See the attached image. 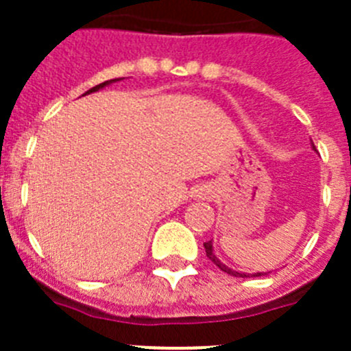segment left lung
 I'll return each instance as SVG.
<instances>
[{"label": "left lung", "instance_id": "8db88e82", "mask_svg": "<svg viewBox=\"0 0 351 351\" xmlns=\"http://www.w3.org/2000/svg\"><path fill=\"white\" fill-rule=\"evenodd\" d=\"M312 147H314V145H312ZM204 249H206V256H208V258H210V260H211V262L215 263L217 267L221 269V271H224V273L231 274V276H237V278H247V274L237 273V271H233V269H230V267H226L224 263H222V262H221V260L217 258L215 254H213V247H211V240H208V242H204ZM262 274H265V273H256V274H253V276H262Z\"/></svg>", "mask_w": 351, "mask_h": 351}]
</instances>
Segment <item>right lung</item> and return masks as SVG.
Segmentation results:
<instances>
[{"instance_id":"add662e5","label":"right lung","mask_w":351,"mask_h":351,"mask_svg":"<svg viewBox=\"0 0 351 351\" xmlns=\"http://www.w3.org/2000/svg\"><path fill=\"white\" fill-rule=\"evenodd\" d=\"M114 80H118V78H112V80H106V82H102V84H98V86H95V88H91L89 89L88 93H93V91H98V89H102L104 86H107V84H111V82H114ZM88 93H86V95H88Z\"/></svg>"}]
</instances>
